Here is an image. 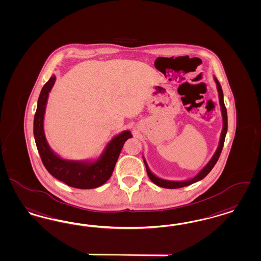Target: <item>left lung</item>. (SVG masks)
<instances>
[{
	"label": "left lung",
	"instance_id": "1",
	"mask_svg": "<svg viewBox=\"0 0 261 261\" xmlns=\"http://www.w3.org/2000/svg\"><path fill=\"white\" fill-rule=\"evenodd\" d=\"M214 80L217 84V89H218V93H219V99H220V106H221V111H222V134H221V137H220V142L218 145V148L215 152V154H213L211 160L208 162V164H206L202 169L196 174L194 177L189 179V180H185V181H170V180H164L162 179L158 176H155L149 168L148 164L146 163V160L143 156V162H144L145 166H146V170H147V174L150 178V180L155 184L159 187H163L165 189H179V188H183V187H187L189 185H192L193 183H196L200 180H202L204 177H206L208 173L212 170L213 167L215 166V164H217L220 154L222 153V147H223V143H224V139H225V135L227 133V112H226V108L224 106V101H223V93H222V86L219 82V80L216 77H214Z\"/></svg>",
	"mask_w": 261,
	"mask_h": 261
}]
</instances>
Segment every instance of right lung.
<instances>
[{
	"label": "right lung",
	"mask_w": 261,
	"mask_h": 261,
	"mask_svg": "<svg viewBox=\"0 0 261 261\" xmlns=\"http://www.w3.org/2000/svg\"><path fill=\"white\" fill-rule=\"evenodd\" d=\"M55 81L56 76H51L41 89L34 118V136L40 159L49 173L59 181L76 189H95L107 183L111 177L123 146L128 138L133 137V135L129 130H124L114 136L95 161L62 159L50 148L43 128L49 93Z\"/></svg>",
	"instance_id": "1"
}]
</instances>
